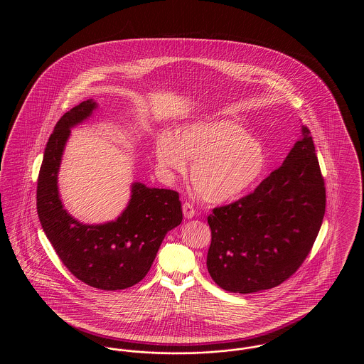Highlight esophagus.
Listing matches in <instances>:
<instances>
[{"label": "esophagus", "mask_w": 364, "mask_h": 364, "mask_svg": "<svg viewBox=\"0 0 364 364\" xmlns=\"http://www.w3.org/2000/svg\"><path fill=\"white\" fill-rule=\"evenodd\" d=\"M183 214H184V217H186V218L191 220L192 217H195V214H196V210L193 208V206H192L191 203L186 202V203L183 205Z\"/></svg>", "instance_id": "34e87169"}]
</instances>
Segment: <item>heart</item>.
Segmentation results:
<instances>
[{
	"label": "heart",
	"instance_id": "b5f03b06",
	"mask_svg": "<svg viewBox=\"0 0 364 364\" xmlns=\"http://www.w3.org/2000/svg\"><path fill=\"white\" fill-rule=\"evenodd\" d=\"M156 165L169 181L186 173L198 195L208 203H228L252 190L267 166L259 139L233 120L191 122L173 135L164 131L156 143Z\"/></svg>",
	"mask_w": 364,
	"mask_h": 364
}]
</instances>
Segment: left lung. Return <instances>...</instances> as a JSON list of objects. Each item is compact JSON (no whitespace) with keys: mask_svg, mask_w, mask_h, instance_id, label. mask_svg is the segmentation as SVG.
<instances>
[{"mask_svg":"<svg viewBox=\"0 0 364 364\" xmlns=\"http://www.w3.org/2000/svg\"><path fill=\"white\" fill-rule=\"evenodd\" d=\"M325 206L315 146L310 129L301 125L300 138L278 169L250 195L208 215L210 276L233 294L277 287L311 251Z\"/></svg>","mask_w":364,"mask_h":364,"instance_id":"left-lung-1","label":"left lung"}]
</instances>
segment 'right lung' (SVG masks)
Returning a JSON list of instances; mask_svg holds the SVG:
<instances>
[{"instance_id":"obj_1","label":"right lung","mask_w":364,"mask_h":364,"mask_svg":"<svg viewBox=\"0 0 364 364\" xmlns=\"http://www.w3.org/2000/svg\"><path fill=\"white\" fill-rule=\"evenodd\" d=\"M92 100L72 107L54 127L38 176L36 208L41 225L58 258L70 273L92 288L119 291L141 281L169 230L181 224L178 193L149 188L135 181L128 206L114 220L88 225L64 208L58 193V171L70 128L97 109Z\"/></svg>"}]
</instances>
